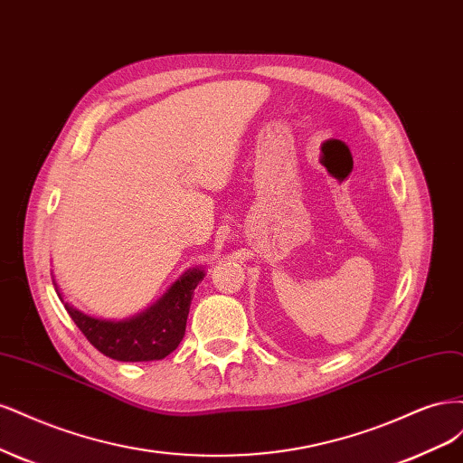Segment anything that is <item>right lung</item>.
<instances>
[{
  "mask_svg": "<svg viewBox=\"0 0 463 463\" xmlns=\"http://www.w3.org/2000/svg\"><path fill=\"white\" fill-rule=\"evenodd\" d=\"M205 277L203 267H192L178 277L159 300L127 319H101L65 302L55 285L74 325L90 345L117 362H154L169 355L184 336L192 296Z\"/></svg>",
  "mask_w": 463,
  "mask_h": 463,
  "instance_id": "1",
  "label": "right lung"
}]
</instances>
